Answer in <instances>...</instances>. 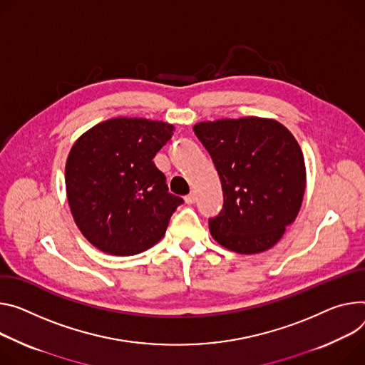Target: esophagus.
Segmentation results:
<instances>
[{
    "instance_id": "obj_1",
    "label": "esophagus",
    "mask_w": 365,
    "mask_h": 365,
    "mask_svg": "<svg viewBox=\"0 0 365 365\" xmlns=\"http://www.w3.org/2000/svg\"><path fill=\"white\" fill-rule=\"evenodd\" d=\"M195 201H196V195H195L193 192L185 196V202H186L187 205H192V204H195Z\"/></svg>"
}]
</instances>
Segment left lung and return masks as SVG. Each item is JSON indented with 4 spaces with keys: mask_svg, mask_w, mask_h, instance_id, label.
<instances>
[{
    "mask_svg": "<svg viewBox=\"0 0 365 365\" xmlns=\"http://www.w3.org/2000/svg\"><path fill=\"white\" fill-rule=\"evenodd\" d=\"M218 172L224 204L208 220L225 249H271L294 222L306 189L303 151L291 132L263 118L220 119L193 126Z\"/></svg>",
    "mask_w": 365,
    "mask_h": 365,
    "instance_id": "8db88e82",
    "label": "left lung"
}]
</instances>
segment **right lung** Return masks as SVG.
<instances>
[{
    "label": "right lung",
    "mask_w": 365,
    "mask_h": 365,
    "mask_svg": "<svg viewBox=\"0 0 365 365\" xmlns=\"http://www.w3.org/2000/svg\"><path fill=\"white\" fill-rule=\"evenodd\" d=\"M169 123L115 118L87 130L65 165L68 204L83 236L98 250L130 256L154 246L183 204L153 158L172 138Z\"/></svg>",
    "instance_id": "obj_1"
}]
</instances>
